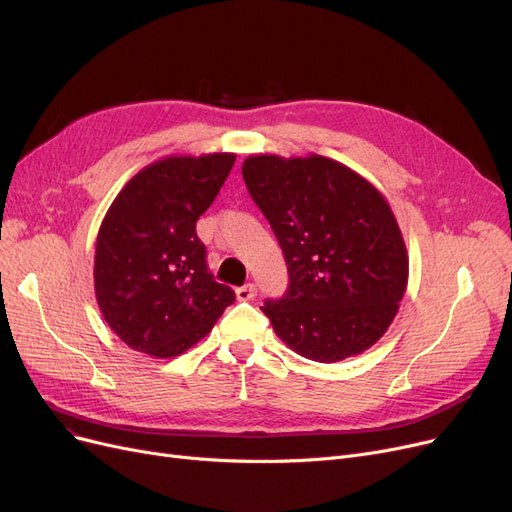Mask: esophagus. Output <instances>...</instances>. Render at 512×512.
Here are the masks:
<instances>
[{
  "label": "esophagus",
  "instance_id": "1",
  "mask_svg": "<svg viewBox=\"0 0 512 512\" xmlns=\"http://www.w3.org/2000/svg\"><path fill=\"white\" fill-rule=\"evenodd\" d=\"M255 293H257V288H255V284H253V282H249V284H244V286H238V288H236V297H238V301H251V299L255 297Z\"/></svg>",
  "mask_w": 512,
  "mask_h": 512
}]
</instances>
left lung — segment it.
<instances>
[{"label":"left lung","mask_w":512,"mask_h":512,"mask_svg":"<svg viewBox=\"0 0 512 512\" xmlns=\"http://www.w3.org/2000/svg\"><path fill=\"white\" fill-rule=\"evenodd\" d=\"M242 177L288 268V291L261 307L276 335L322 364L372 347L408 284L406 244L385 196L318 154H257L242 163Z\"/></svg>","instance_id":"left-lung-1"}]
</instances>
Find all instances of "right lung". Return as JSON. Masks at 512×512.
Segmentation results:
<instances>
[{
	"instance_id": "1",
	"label": "right lung",
	"mask_w": 512,
	"mask_h": 512,
	"mask_svg": "<svg viewBox=\"0 0 512 512\" xmlns=\"http://www.w3.org/2000/svg\"><path fill=\"white\" fill-rule=\"evenodd\" d=\"M236 154L167 157L136 173L106 211L94 286L106 324L131 349L173 358L201 341L234 291L213 280L196 221Z\"/></svg>"
}]
</instances>
